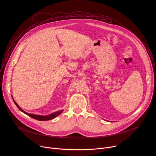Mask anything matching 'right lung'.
Returning a JSON list of instances; mask_svg holds the SVG:
<instances>
[{"instance_id": "add662e5", "label": "right lung", "mask_w": 156, "mask_h": 156, "mask_svg": "<svg viewBox=\"0 0 156 156\" xmlns=\"http://www.w3.org/2000/svg\"><path fill=\"white\" fill-rule=\"evenodd\" d=\"M14 101V103L15 104V105H16V107L21 111L22 112H23L24 114H27V115H28L29 117L33 118V119H34L36 120H39V121H46V120H52L53 119H54L55 117H57L58 115H59L60 114L62 113L63 112V110H58V111H57V112H54L52 114H51L50 115H46V116H43V115H34V114H28L26 112H25V111L23 110H22L20 106L16 104V102L13 100Z\"/></svg>"}]
</instances>
